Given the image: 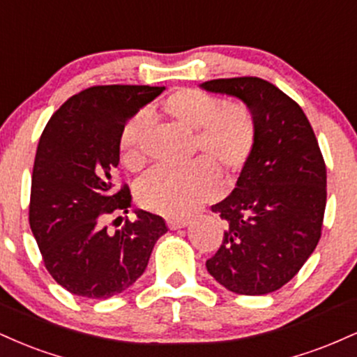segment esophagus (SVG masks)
<instances>
[{
  "instance_id": "34e87169",
  "label": "esophagus",
  "mask_w": 357,
  "mask_h": 357,
  "mask_svg": "<svg viewBox=\"0 0 357 357\" xmlns=\"http://www.w3.org/2000/svg\"><path fill=\"white\" fill-rule=\"evenodd\" d=\"M190 225V220L188 218H169L167 220V227L171 228V230H179V228H184Z\"/></svg>"
}]
</instances>
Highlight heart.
<instances>
[{"label": "heart", "mask_w": 357, "mask_h": 357, "mask_svg": "<svg viewBox=\"0 0 357 357\" xmlns=\"http://www.w3.org/2000/svg\"><path fill=\"white\" fill-rule=\"evenodd\" d=\"M166 114L195 132L192 151L203 153L183 167L158 166L137 183V198L144 208L165 216H183L218 192L216 166L238 169L255 146V121L241 104H225L220 97L198 89L174 92L162 105ZM151 124L149 110H139L121 132L122 161L130 169L144 162L142 137Z\"/></svg>", "instance_id": "heart-1"}]
</instances>
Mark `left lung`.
Here are the masks:
<instances>
[{"label":"left lung","mask_w":357,"mask_h":357,"mask_svg":"<svg viewBox=\"0 0 357 357\" xmlns=\"http://www.w3.org/2000/svg\"><path fill=\"white\" fill-rule=\"evenodd\" d=\"M199 87L240 99L257 130L235 190L211 206L227 228L206 268L230 292H275L292 280L321 238L327 192L317 139L297 102L267 80L236 77Z\"/></svg>","instance_id":"1"}]
</instances>
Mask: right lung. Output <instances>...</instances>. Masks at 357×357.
I'll list each match as a JSON object with an SVG mask.
<instances>
[{"mask_svg":"<svg viewBox=\"0 0 357 357\" xmlns=\"http://www.w3.org/2000/svg\"><path fill=\"white\" fill-rule=\"evenodd\" d=\"M165 87L99 85L82 90L53 114L35 155L30 228L45 267L73 296L109 298L144 273L161 216L136 208V221L107 230V216L129 213V188L116 190L121 132ZM121 218V216H119Z\"/></svg>","mask_w":357,"mask_h":357,"instance_id":"add662e5","label":"right lung"}]
</instances>
